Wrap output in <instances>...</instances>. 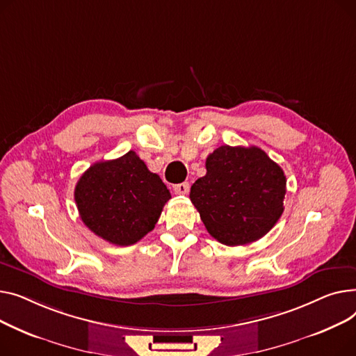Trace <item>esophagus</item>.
<instances>
[{
  "label": "esophagus",
  "instance_id": "obj_1",
  "mask_svg": "<svg viewBox=\"0 0 356 356\" xmlns=\"http://www.w3.org/2000/svg\"><path fill=\"white\" fill-rule=\"evenodd\" d=\"M172 188H174V193L175 194L185 195V194H188V191H190V184H188V182H181V184H175Z\"/></svg>",
  "mask_w": 356,
  "mask_h": 356
}]
</instances>
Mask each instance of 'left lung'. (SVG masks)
<instances>
[{
	"label": "left lung",
	"instance_id": "obj_1",
	"mask_svg": "<svg viewBox=\"0 0 356 356\" xmlns=\"http://www.w3.org/2000/svg\"><path fill=\"white\" fill-rule=\"evenodd\" d=\"M190 198L217 241L244 245L266 236L283 214L286 177L257 146H220L205 161Z\"/></svg>",
	"mask_w": 356,
	"mask_h": 356
}]
</instances>
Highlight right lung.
<instances>
[{
  "label": "right lung",
  "instance_id": "add662e5",
  "mask_svg": "<svg viewBox=\"0 0 356 356\" xmlns=\"http://www.w3.org/2000/svg\"><path fill=\"white\" fill-rule=\"evenodd\" d=\"M170 198L162 179L134 151L93 163L74 188L81 221L116 245H132L152 232Z\"/></svg>",
  "mask_w": 356,
  "mask_h": 356
}]
</instances>
